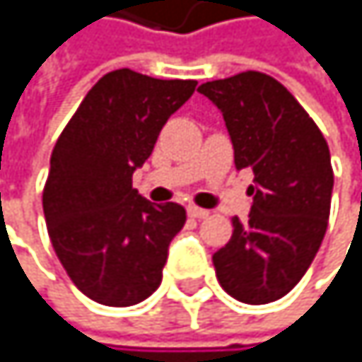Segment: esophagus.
Returning <instances> with one entry per match:
<instances>
[{"label": "esophagus", "instance_id": "esophagus-1", "mask_svg": "<svg viewBox=\"0 0 362 362\" xmlns=\"http://www.w3.org/2000/svg\"><path fill=\"white\" fill-rule=\"evenodd\" d=\"M187 213H189V217H193V219H206V217H208V211H204V208H197V206H189V208H187Z\"/></svg>", "mask_w": 362, "mask_h": 362}]
</instances>
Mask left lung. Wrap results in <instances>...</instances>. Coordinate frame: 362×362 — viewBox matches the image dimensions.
<instances>
[{
  "mask_svg": "<svg viewBox=\"0 0 362 362\" xmlns=\"http://www.w3.org/2000/svg\"><path fill=\"white\" fill-rule=\"evenodd\" d=\"M223 115L236 169L254 171L252 211L232 219L213 254L217 280L245 304H269L293 288L324 241L332 199L328 143L278 80L243 71L197 88Z\"/></svg>",
  "mask_w": 362,
  "mask_h": 362,
  "instance_id": "obj_1",
  "label": "left lung"
}]
</instances>
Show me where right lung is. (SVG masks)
<instances>
[{"label":"right lung","mask_w":362,"mask_h":362,"mask_svg":"<svg viewBox=\"0 0 362 362\" xmlns=\"http://www.w3.org/2000/svg\"><path fill=\"white\" fill-rule=\"evenodd\" d=\"M195 86L117 69L86 93L56 141L43 191L47 232L64 272L93 302L132 306L160 286L187 211L141 197L132 173Z\"/></svg>","instance_id":"add662e5"}]
</instances>
